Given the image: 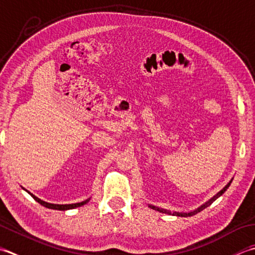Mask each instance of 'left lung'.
Returning a JSON list of instances; mask_svg holds the SVG:
<instances>
[{
	"label": "left lung",
	"instance_id": "8db88e82",
	"mask_svg": "<svg viewBox=\"0 0 255 255\" xmlns=\"http://www.w3.org/2000/svg\"><path fill=\"white\" fill-rule=\"evenodd\" d=\"M231 181H232V179L229 181V183H228V185L225 187V188H223L222 190H220L219 193H218L217 195H215L214 197H212V198L210 199V200H208L207 202H205L204 205L202 206H200L199 208H197L196 210H194V211H190V212H170L169 210H166V209H163V208H158V207H156V206H153V205H148V207L149 208H152V209H154V210H156V211H159V212H163V214H167V215H173V216H178V217H191V216H194V215H196V214H198V212H200L201 210H204L205 208H207L208 206H210L212 202H214L217 198H219V197L225 193V191L228 189V187L230 186V184H231Z\"/></svg>",
	"mask_w": 255,
	"mask_h": 255
}]
</instances>
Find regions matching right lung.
<instances>
[{
  "label": "right lung",
  "mask_w": 255,
  "mask_h": 255,
  "mask_svg": "<svg viewBox=\"0 0 255 255\" xmlns=\"http://www.w3.org/2000/svg\"><path fill=\"white\" fill-rule=\"evenodd\" d=\"M23 189H25V188H23ZM25 190H26V189H25ZM26 191H27V190H26ZM27 193H28L30 196H32L36 201L39 202V204H40L41 206H44V207H46V208H49V209H55V210L75 209V208H77V207H81V206L86 205L87 202L90 200V199H87V200L82 201V202H77V204H70V205H56V204H49V202H46V201H44V200H41V199L37 198V197L34 196L32 193H29V191H27Z\"/></svg>",
  "instance_id": "obj_1"
}]
</instances>
